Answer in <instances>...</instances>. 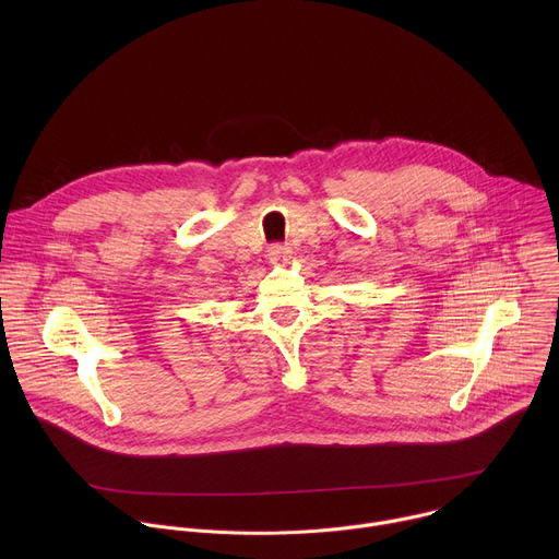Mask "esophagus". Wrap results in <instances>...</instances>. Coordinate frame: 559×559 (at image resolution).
I'll use <instances>...</instances> for the list:
<instances>
[{
  "label": "esophagus",
  "mask_w": 559,
  "mask_h": 559,
  "mask_svg": "<svg viewBox=\"0 0 559 559\" xmlns=\"http://www.w3.org/2000/svg\"><path fill=\"white\" fill-rule=\"evenodd\" d=\"M267 257H270L274 263L285 265V261H287V257H289V250H287V248H283V246H272Z\"/></svg>",
  "instance_id": "esophagus-1"
}]
</instances>
